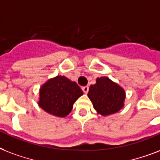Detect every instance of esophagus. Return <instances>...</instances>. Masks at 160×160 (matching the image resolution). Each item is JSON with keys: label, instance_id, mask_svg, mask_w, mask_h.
Segmentation results:
<instances>
[{"label": "esophagus", "instance_id": "esophagus-1", "mask_svg": "<svg viewBox=\"0 0 160 160\" xmlns=\"http://www.w3.org/2000/svg\"><path fill=\"white\" fill-rule=\"evenodd\" d=\"M82 91L85 92V93H88V90H89V88L88 86H85V87H82Z\"/></svg>", "mask_w": 160, "mask_h": 160}]
</instances>
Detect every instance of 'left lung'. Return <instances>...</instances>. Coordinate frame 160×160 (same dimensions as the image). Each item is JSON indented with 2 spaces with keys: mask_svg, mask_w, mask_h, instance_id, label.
<instances>
[{
  "mask_svg": "<svg viewBox=\"0 0 160 160\" xmlns=\"http://www.w3.org/2000/svg\"><path fill=\"white\" fill-rule=\"evenodd\" d=\"M88 96L95 110L104 116L118 112L125 99L124 90L107 77L97 78L96 84L89 88Z\"/></svg>",
  "mask_w": 160,
  "mask_h": 160,
  "instance_id": "8db88e82",
  "label": "left lung"
}]
</instances>
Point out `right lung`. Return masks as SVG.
<instances>
[{
  "instance_id": "obj_1",
  "label": "right lung",
  "mask_w": 160,
  "mask_h": 160,
  "mask_svg": "<svg viewBox=\"0 0 160 160\" xmlns=\"http://www.w3.org/2000/svg\"><path fill=\"white\" fill-rule=\"evenodd\" d=\"M83 94L75 82L58 76L48 80L40 89L38 104L44 111L58 117H65L71 112L73 103Z\"/></svg>"
}]
</instances>
